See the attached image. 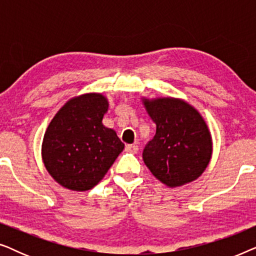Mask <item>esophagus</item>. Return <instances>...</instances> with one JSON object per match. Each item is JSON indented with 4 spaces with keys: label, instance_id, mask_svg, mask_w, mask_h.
<instances>
[{
    "label": "esophagus",
    "instance_id": "obj_1",
    "mask_svg": "<svg viewBox=\"0 0 256 256\" xmlns=\"http://www.w3.org/2000/svg\"><path fill=\"white\" fill-rule=\"evenodd\" d=\"M126 150L129 152H138V146H135V144H127L126 146Z\"/></svg>",
    "mask_w": 256,
    "mask_h": 256
}]
</instances>
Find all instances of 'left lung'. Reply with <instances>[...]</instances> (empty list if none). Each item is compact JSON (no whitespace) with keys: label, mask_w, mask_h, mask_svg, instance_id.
Returning a JSON list of instances; mask_svg holds the SVG:
<instances>
[{"label":"left lung","mask_w":256,"mask_h":256,"mask_svg":"<svg viewBox=\"0 0 256 256\" xmlns=\"http://www.w3.org/2000/svg\"><path fill=\"white\" fill-rule=\"evenodd\" d=\"M156 134L143 149V160L157 180L180 186L197 180L212 155V140L200 114L184 101L144 100Z\"/></svg>","instance_id":"obj_1"}]
</instances>
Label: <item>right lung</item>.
<instances>
[{"instance_id":"add662e5","label":"right lung","mask_w":256,"mask_h":256,"mask_svg":"<svg viewBox=\"0 0 256 256\" xmlns=\"http://www.w3.org/2000/svg\"><path fill=\"white\" fill-rule=\"evenodd\" d=\"M108 101L84 94L62 106L45 132L42 155L48 174L62 186L86 191L96 186L124 144L102 124Z\"/></svg>"}]
</instances>
